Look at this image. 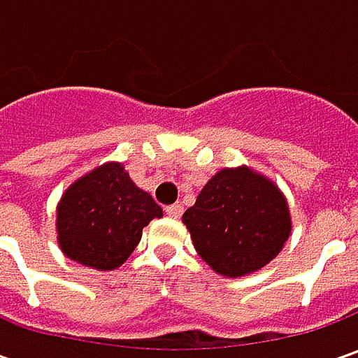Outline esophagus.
I'll use <instances>...</instances> for the list:
<instances>
[{"label": "esophagus", "instance_id": "obj_1", "mask_svg": "<svg viewBox=\"0 0 358 358\" xmlns=\"http://www.w3.org/2000/svg\"><path fill=\"white\" fill-rule=\"evenodd\" d=\"M165 213H167V217H171V219H179L183 215V207L181 205H171V207L165 209Z\"/></svg>", "mask_w": 358, "mask_h": 358}]
</instances>
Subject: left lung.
Returning a JSON list of instances; mask_svg holds the SVG:
<instances>
[{"label":"left lung","mask_w":358,"mask_h":358,"mask_svg":"<svg viewBox=\"0 0 358 358\" xmlns=\"http://www.w3.org/2000/svg\"><path fill=\"white\" fill-rule=\"evenodd\" d=\"M183 223L201 259L231 279L268 265L293 229L281 189L247 165L215 173Z\"/></svg>","instance_id":"8db88e82"}]
</instances>
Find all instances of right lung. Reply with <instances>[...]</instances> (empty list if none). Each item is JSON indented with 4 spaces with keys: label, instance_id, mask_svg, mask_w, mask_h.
I'll list each match as a JSON object with an SVG mask.
<instances>
[{
    "label": "right lung",
    "instance_id": "obj_1",
    "mask_svg": "<svg viewBox=\"0 0 358 358\" xmlns=\"http://www.w3.org/2000/svg\"><path fill=\"white\" fill-rule=\"evenodd\" d=\"M159 217L163 209L131 181L123 163L109 161L65 189L57 203V243L79 265L113 271L135 251L143 227Z\"/></svg>",
    "mask_w": 358,
    "mask_h": 358
}]
</instances>
